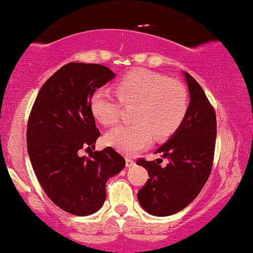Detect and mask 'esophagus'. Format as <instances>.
<instances>
[{
    "label": "esophagus",
    "mask_w": 253,
    "mask_h": 253,
    "mask_svg": "<svg viewBox=\"0 0 253 253\" xmlns=\"http://www.w3.org/2000/svg\"><path fill=\"white\" fill-rule=\"evenodd\" d=\"M126 165L127 168H130V167H132L135 165V161L132 160L131 157H126Z\"/></svg>",
    "instance_id": "esophagus-1"
}]
</instances>
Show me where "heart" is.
Returning <instances> with one entry per match:
<instances>
[{"label": "heart", "instance_id": "obj_1", "mask_svg": "<svg viewBox=\"0 0 253 253\" xmlns=\"http://www.w3.org/2000/svg\"><path fill=\"white\" fill-rule=\"evenodd\" d=\"M117 93L97 88L90 98L93 117L105 126L121 119L123 105H136L134 124L119 126L106 135V144L124 155H134L156 139L170 136L183 123L189 97L180 83L151 70H135L117 84Z\"/></svg>", "mask_w": 253, "mask_h": 253}]
</instances>
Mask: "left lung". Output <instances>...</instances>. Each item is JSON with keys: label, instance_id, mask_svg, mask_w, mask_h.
<instances>
[{"label": "left lung", "instance_id": "8db88e82", "mask_svg": "<svg viewBox=\"0 0 253 253\" xmlns=\"http://www.w3.org/2000/svg\"><path fill=\"white\" fill-rule=\"evenodd\" d=\"M190 93V105L183 123L173 136L157 148L168 158L137 160L136 165L147 169L150 179L137 192V200L146 212L167 217L180 212L191 204L205 186L214 156L217 119L214 108L199 83L184 72Z\"/></svg>", "mask_w": 253, "mask_h": 253}]
</instances>
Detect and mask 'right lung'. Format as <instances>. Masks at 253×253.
Here are the masks:
<instances>
[{
  "label": "right lung",
  "instance_id": "1",
  "mask_svg": "<svg viewBox=\"0 0 253 253\" xmlns=\"http://www.w3.org/2000/svg\"><path fill=\"white\" fill-rule=\"evenodd\" d=\"M114 77L101 64L68 63L42 85L31 108L27 145L36 178L54 205L74 215L97 212L107 180L126 166L112 147L80 156L100 136L91 96Z\"/></svg>",
  "mask_w": 253,
  "mask_h": 253
}]
</instances>
